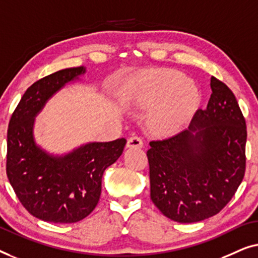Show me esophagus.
<instances>
[{"label": "esophagus", "instance_id": "34e87169", "mask_svg": "<svg viewBox=\"0 0 258 258\" xmlns=\"http://www.w3.org/2000/svg\"><path fill=\"white\" fill-rule=\"evenodd\" d=\"M127 147L128 148H143L144 147V141L140 137L134 136L131 137L127 140Z\"/></svg>", "mask_w": 258, "mask_h": 258}]
</instances>
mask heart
<instances>
[{"label": "heart", "mask_w": 258, "mask_h": 258, "mask_svg": "<svg viewBox=\"0 0 258 258\" xmlns=\"http://www.w3.org/2000/svg\"><path fill=\"white\" fill-rule=\"evenodd\" d=\"M194 82L170 69L152 70L128 83L124 99L138 107L155 105L151 114L152 128L169 134L183 124L198 100Z\"/></svg>", "instance_id": "obj_1"}]
</instances>
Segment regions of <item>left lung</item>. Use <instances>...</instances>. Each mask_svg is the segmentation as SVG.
Segmentation results:
<instances>
[{
    "mask_svg": "<svg viewBox=\"0 0 258 258\" xmlns=\"http://www.w3.org/2000/svg\"><path fill=\"white\" fill-rule=\"evenodd\" d=\"M205 110L188 130L147 151L151 199L168 219L193 223L220 213L245 172L246 126L234 93L215 77Z\"/></svg>",
    "mask_w": 258,
    "mask_h": 258,
    "instance_id": "8db88e82",
    "label": "left lung"
}]
</instances>
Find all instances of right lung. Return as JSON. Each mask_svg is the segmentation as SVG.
<instances>
[{"label": "right lung", "instance_id": "add662e5", "mask_svg": "<svg viewBox=\"0 0 258 258\" xmlns=\"http://www.w3.org/2000/svg\"><path fill=\"white\" fill-rule=\"evenodd\" d=\"M84 67L64 69L29 88L10 118L7 134V175L25 209L39 220L75 223L96 208L105 169L122 154L126 139L89 143L64 155L36 145L35 117L69 82L85 74Z\"/></svg>", "mask_w": 258, "mask_h": 258}]
</instances>
